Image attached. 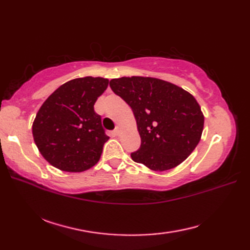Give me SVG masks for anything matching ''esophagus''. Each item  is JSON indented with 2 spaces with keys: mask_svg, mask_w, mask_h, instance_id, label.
Masks as SVG:
<instances>
[{
  "mask_svg": "<svg viewBox=\"0 0 250 250\" xmlns=\"http://www.w3.org/2000/svg\"><path fill=\"white\" fill-rule=\"evenodd\" d=\"M114 134L115 135H120L121 134V128H120L119 125L116 126V129L114 130Z\"/></svg>",
  "mask_w": 250,
  "mask_h": 250,
  "instance_id": "esophagus-1",
  "label": "esophagus"
}]
</instances>
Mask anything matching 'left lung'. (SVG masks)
Listing matches in <instances>:
<instances>
[{"label": "left lung", "instance_id": "obj_1", "mask_svg": "<svg viewBox=\"0 0 250 250\" xmlns=\"http://www.w3.org/2000/svg\"><path fill=\"white\" fill-rule=\"evenodd\" d=\"M111 90L128 104L141 136L132 160L152 171H167L185 161L201 140L204 116L192 94L152 77H121Z\"/></svg>", "mask_w": 250, "mask_h": 250}]
</instances>
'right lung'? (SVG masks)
Returning <instances> with one entry per match:
<instances>
[{
  "instance_id": "obj_1",
  "label": "right lung",
  "mask_w": 250,
  "mask_h": 250,
  "mask_svg": "<svg viewBox=\"0 0 250 250\" xmlns=\"http://www.w3.org/2000/svg\"><path fill=\"white\" fill-rule=\"evenodd\" d=\"M108 86L102 77L75 78L50 94L32 125L35 144L52 167L83 172L100 160L105 134L94 103Z\"/></svg>"
}]
</instances>
